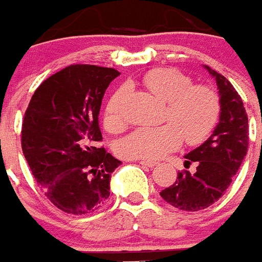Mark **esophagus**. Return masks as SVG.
Segmentation results:
<instances>
[{
  "label": "esophagus",
  "mask_w": 262,
  "mask_h": 262,
  "mask_svg": "<svg viewBox=\"0 0 262 262\" xmlns=\"http://www.w3.org/2000/svg\"><path fill=\"white\" fill-rule=\"evenodd\" d=\"M140 164L141 166H146V167H150V168H152V167L157 166L158 162H154V160H140Z\"/></svg>",
  "instance_id": "obj_1"
}]
</instances>
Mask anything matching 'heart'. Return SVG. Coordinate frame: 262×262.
<instances>
[{
  "instance_id": "b5f03b06",
  "label": "heart",
  "mask_w": 262,
  "mask_h": 262,
  "mask_svg": "<svg viewBox=\"0 0 262 262\" xmlns=\"http://www.w3.org/2000/svg\"><path fill=\"white\" fill-rule=\"evenodd\" d=\"M142 83L155 96L167 102L163 119L169 122L140 126L122 138L119 154L126 159L155 160L178 147L181 140L199 143L216 125L221 114L219 98L207 86H192V79L171 68H159L146 73ZM125 90L120 87L111 95L104 112V126L119 133L125 126L121 105Z\"/></svg>"
}]
</instances>
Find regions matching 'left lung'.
I'll list each match as a JSON object with an SVG mask.
<instances>
[{
    "label": "left lung",
    "mask_w": 262,
    "mask_h": 262,
    "mask_svg": "<svg viewBox=\"0 0 262 262\" xmlns=\"http://www.w3.org/2000/svg\"><path fill=\"white\" fill-rule=\"evenodd\" d=\"M218 86L221 114L211 136L185 155V167L197 163V171L179 172L171 187L160 192L167 204L185 211H199L218 201L230 187L248 148V116L239 94L226 77L204 65Z\"/></svg>",
    "instance_id": "1"
}]
</instances>
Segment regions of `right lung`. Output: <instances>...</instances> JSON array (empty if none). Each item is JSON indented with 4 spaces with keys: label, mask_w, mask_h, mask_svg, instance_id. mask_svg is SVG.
I'll return each instance as SVG.
<instances>
[{
    "label": "right lung",
    "mask_w": 262,
    "mask_h": 262,
    "mask_svg": "<svg viewBox=\"0 0 262 262\" xmlns=\"http://www.w3.org/2000/svg\"><path fill=\"white\" fill-rule=\"evenodd\" d=\"M112 68L70 65L32 95L22 124V150L47 199L68 214L93 213L110 197L112 172L121 164L99 142V112Z\"/></svg>",
    "instance_id": "right-lung-1"
}]
</instances>
